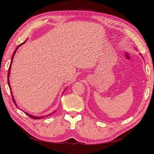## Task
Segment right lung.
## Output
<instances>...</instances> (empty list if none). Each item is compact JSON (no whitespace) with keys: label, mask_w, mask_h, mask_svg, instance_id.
<instances>
[{"label":"right lung","mask_w":154,"mask_h":154,"mask_svg":"<svg viewBox=\"0 0 154 154\" xmlns=\"http://www.w3.org/2000/svg\"><path fill=\"white\" fill-rule=\"evenodd\" d=\"M26 43V41H25V42H23V43H21V44H20L19 45H18V46L17 47V48H16V50H15V51L14 52V53H13V55H12V57H11V63H10V68H9V70H8V85H9V87H10V88L11 89V88H10V81H9V77H10V68H11V63H12V60H13V58H14V54H15V53H16V52H17V49L18 48V47L19 46H20V45H21L22 44H23V43ZM11 93V96H12V99H13V101H14V104H16V103H15V101H14V97H13V95H12V93ZM16 106H17V105H16ZM26 113V115H27V116H28L29 117H30L31 118H33V119H40V118H43V117L42 116V117H34V116H32V115H29V114H28V113Z\"/></svg>","instance_id":"add662e5"}]
</instances>
